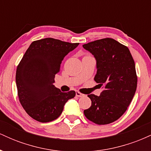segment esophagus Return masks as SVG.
Segmentation results:
<instances>
[{"instance_id":"34e87169","label":"esophagus","mask_w":151,"mask_h":151,"mask_svg":"<svg viewBox=\"0 0 151 151\" xmlns=\"http://www.w3.org/2000/svg\"><path fill=\"white\" fill-rule=\"evenodd\" d=\"M76 96H78V97H82V96H84V95L83 94V93H81V92H79V91H76Z\"/></svg>"}]
</instances>
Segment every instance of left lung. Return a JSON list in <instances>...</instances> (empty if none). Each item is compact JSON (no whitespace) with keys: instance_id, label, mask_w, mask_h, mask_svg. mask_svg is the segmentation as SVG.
I'll list each match as a JSON object with an SVG mask.
<instances>
[{"instance_id":"1","label":"left lung","mask_w":151,"mask_h":151,"mask_svg":"<svg viewBox=\"0 0 151 151\" xmlns=\"http://www.w3.org/2000/svg\"><path fill=\"white\" fill-rule=\"evenodd\" d=\"M83 47L96 59L94 81L104 88L100 96L88 95L91 106L84 114L94 124H111L125 113L136 93L134 60L129 48L112 38L93 41L83 45Z\"/></svg>"}]
</instances>
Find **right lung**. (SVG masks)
Masks as SVG:
<instances>
[{
	"instance_id": "1",
	"label": "right lung",
	"mask_w": 151,
	"mask_h": 151,
	"mask_svg": "<svg viewBox=\"0 0 151 151\" xmlns=\"http://www.w3.org/2000/svg\"><path fill=\"white\" fill-rule=\"evenodd\" d=\"M79 43L45 38L34 41L17 67L16 86L19 101L35 120L50 122L60 116L66 102L75 96L74 91L62 92L54 85L62 61Z\"/></svg>"
}]
</instances>
